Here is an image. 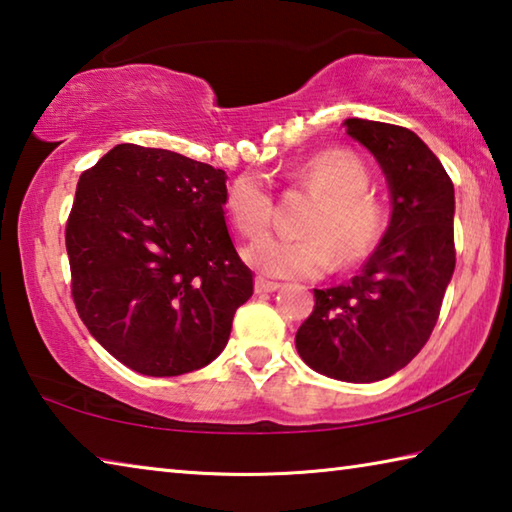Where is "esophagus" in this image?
<instances>
[{
    "label": "esophagus",
    "instance_id": "esophagus-1",
    "mask_svg": "<svg viewBox=\"0 0 512 512\" xmlns=\"http://www.w3.org/2000/svg\"><path fill=\"white\" fill-rule=\"evenodd\" d=\"M280 287H282L280 282L266 280V277H257V280H255V291L257 293H273V291H277Z\"/></svg>",
    "mask_w": 512,
    "mask_h": 512
}]
</instances>
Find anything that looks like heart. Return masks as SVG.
Instances as JSON below:
<instances>
[{
    "instance_id": "heart-1",
    "label": "heart",
    "mask_w": 512,
    "mask_h": 512,
    "mask_svg": "<svg viewBox=\"0 0 512 512\" xmlns=\"http://www.w3.org/2000/svg\"><path fill=\"white\" fill-rule=\"evenodd\" d=\"M298 180L318 194L302 237L266 235L244 250L246 262L271 277H320L332 271L336 255L343 266L375 253L388 228V210L370 192V171L343 149L316 153L298 171ZM225 210L244 237H257L271 225L273 192L257 173H244L228 187Z\"/></svg>"
}]
</instances>
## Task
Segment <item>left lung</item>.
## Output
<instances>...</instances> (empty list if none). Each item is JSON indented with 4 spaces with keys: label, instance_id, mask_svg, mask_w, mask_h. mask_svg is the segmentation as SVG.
<instances>
[{
    "label": "left lung",
    "instance_id": "left-lung-1",
    "mask_svg": "<svg viewBox=\"0 0 512 512\" xmlns=\"http://www.w3.org/2000/svg\"><path fill=\"white\" fill-rule=\"evenodd\" d=\"M345 131L375 155L391 189V223L359 275L314 289L316 305L296 348L320 375L370 384L402 370L436 327L456 266L454 185L409 128L345 119Z\"/></svg>",
    "mask_w": 512,
    "mask_h": 512
}]
</instances>
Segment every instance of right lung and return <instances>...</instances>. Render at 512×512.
<instances>
[{"label":"right lung","mask_w":512,"mask_h":512,"mask_svg":"<svg viewBox=\"0 0 512 512\" xmlns=\"http://www.w3.org/2000/svg\"><path fill=\"white\" fill-rule=\"evenodd\" d=\"M225 176L167 149L117 144L83 171L65 228L85 327L140 375L207 366L253 296L225 225Z\"/></svg>","instance_id":"1"}]
</instances>
